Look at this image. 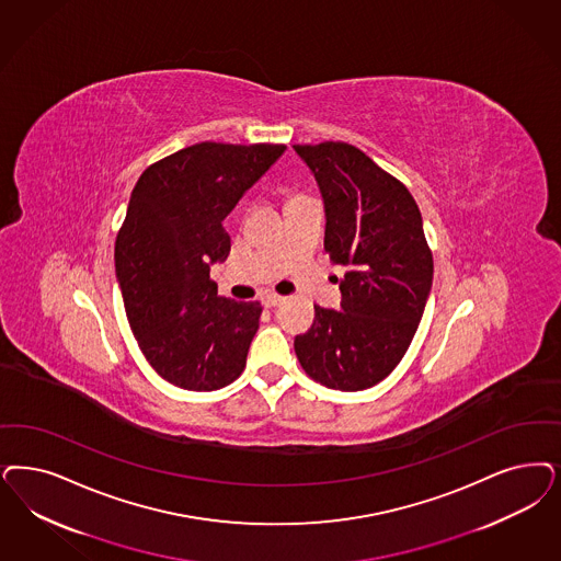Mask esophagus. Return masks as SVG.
I'll use <instances>...</instances> for the list:
<instances>
[{
    "mask_svg": "<svg viewBox=\"0 0 561 561\" xmlns=\"http://www.w3.org/2000/svg\"><path fill=\"white\" fill-rule=\"evenodd\" d=\"M286 298L284 296H279V294H265L263 298H261V302H263V307H277V305H282Z\"/></svg>",
    "mask_w": 561,
    "mask_h": 561,
    "instance_id": "1",
    "label": "esophagus"
}]
</instances>
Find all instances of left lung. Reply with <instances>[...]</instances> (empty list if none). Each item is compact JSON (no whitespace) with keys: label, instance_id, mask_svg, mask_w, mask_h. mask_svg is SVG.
I'll return each instance as SVG.
<instances>
[{"label":"left lung","instance_id":"obj_1","mask_svg":"<svg viewBox=\"0 0 561 561\" xmlns=\"http://www.w3.org/2000/svg\"><path fill=\"white\" fill-rule=\"evenodd\" d=\"M325 205V251L346 267L342 310L314 307L294 350L310 379L340 391L377 386L398 367L433 284L423 217L407 186L348 142L294 145Z\"/></svg>","mask_w":561,"mask_h":561}]
</instances>
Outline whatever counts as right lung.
I'll use <instances>...</instances> for the list:
<instances>
[{"label": "right lung", "mask_w": 561, "mask_h": 561, "mask_svg": "<svg viewBox=\"0 0 561 561\" xmlns=\"http://www.w3.org/2000/svg\"><path fill=\"white\" fill-rule=\"evenodd\" d=\"M286 145L198 142L149 165L116 240V275L138 348L172 386L213 391L247 367L261 305L217 296L224 219Z\"/></svg>", "instance_id": "1"}]
</instances>
